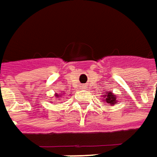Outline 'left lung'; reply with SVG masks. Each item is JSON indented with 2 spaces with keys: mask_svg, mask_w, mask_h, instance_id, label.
<instances>
[{
  "mask_svg": "<svg viewBox=\"0 0 157 157\" xmlns=\"http://www.w3.org/2000/svg\"><path fill=\"white\" fill-rule=\"evenodd\" d=\"M102 97H103V99H104V103H106L108 105H114L116 103H117L116 96L111 91H109V92L105 91V93H103Z\"/></svg>",
  "mask_w": 157,
  "mask_h": 157,
  "instance_id": "left-lung-1",
  "label": "left lung"
}]
</instances>
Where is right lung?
<instances>
[{
	"label": "right lung",
	"instance_id": "1",
	"mask_svg": "<svg viewBox=\"0 0 157 157\" xmlns=\"http://www.w3.org/2000/svg\"><path fill=\"white\" fill-rule=\"evenodd\" d=\"M55 96L57 97V98H60V96L59 95V94H55Z\"/></svg>",
	"mask_w": 157,
	"mask_h": 157
}]
</instances>
